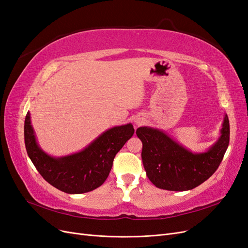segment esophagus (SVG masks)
Listing matches in <instances>:
<instances>
[{"label":"esophagus","instance_id":"34e87169","mask_svg":"<svg viewBox=\"0 0 248 248\" xmlns=\"http://www.w3.org/2000/svg\"><path fill=\"white\" fill-rule=\"evenodd\" d=\"M134 122H136L137 125H141L142 122H144V119H142V118H137L136 120H134Z\"/></svg>","mask_w":248,"mask_h":248}]
</instances>
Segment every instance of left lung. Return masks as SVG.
I'll use <instances>...</instances> for the list:
<instances>
[{
	"label": "left lung",
	"instance_id": "left-lung-1",
	"mask_svg": "<svg viewBox=\"0 0 248 248\" xmlns=\"http://www.w3.org/2000/svg\"><path fill=\"white\" fill-rule=\"evenodd\" d=\"M137 136L142 142L141 159L150 181L161 189L185 191L205 182L218 169L229 147L230 123L226 115L220 137L202 153H192L152 127H140Z\"/></svg>",
	"mask_w": 248,
	"mask_h": 248
}]
</instances>
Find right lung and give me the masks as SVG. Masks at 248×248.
<instances>
[{
    "instance_id": "1",
    "label": "right lung",
    "mask_w": 248,
    "mask_h": 248,
    "mask_svg": "<svg viewBox=\"0 0 248 248\" xmlns=\"http://www.w3.org/2000/svg\"><path fill=\"white\" fill-rule=\"evenodd\" d=\"M133 133L131 123L112 127L81 151L52 157L37 142L29 111L25 120V144L30 159L46 181L71 194L89 192L101 186L109 175L116 154Z\"/></svg>"
}]
</instances>
